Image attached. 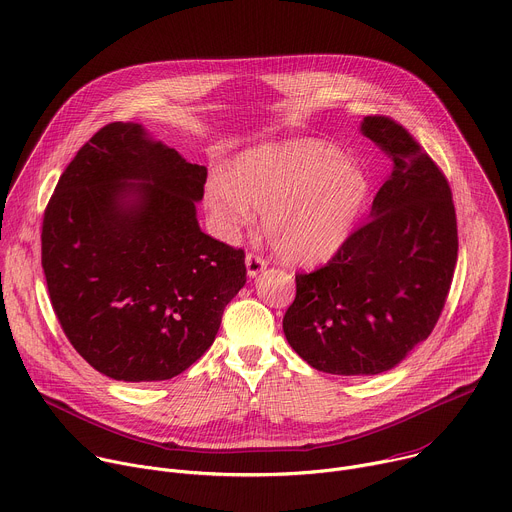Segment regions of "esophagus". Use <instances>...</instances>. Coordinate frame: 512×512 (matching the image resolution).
<instances>
[{
  "mask_svg": "<svg viewBox=\"0 0 512 512\" xmlns=\"http://www.w3.org/2000/svg\"><path fill=\"white\" fill-rule=\"evenodd\" d=\"M245 265H247V275L249 277H257L263 269H267V261L255 253H249L245 257Z\"/></svg>",
  "mask_w": 512,
  "mask_h": 512,
  "instance_id": "obj_1",
  "label": "esophagus"
}]
</instances>
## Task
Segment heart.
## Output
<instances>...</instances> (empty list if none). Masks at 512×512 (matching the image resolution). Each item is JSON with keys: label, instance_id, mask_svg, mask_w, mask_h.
Here are the masks:
<instances>
[{"label": "heart", "instance_id": "1", "mask_svg": "<svg viewBox=\"0 0 512 512\" xmlns=\"http://www.w3.org/2000/svg\"><path fill=\"white\" fill-rule=\"evenodd\" d=\"M369 176L316 139L267 143L243 152L231 176L212 174L204 200L233 237L263 212L271 249L291 265L330 259L350 237L369 198Z\"/></svg>", "mask_w": 512, "mask_h": 512}]
</instances>
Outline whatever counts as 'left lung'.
<instances>
[{
  "label": "left lung",
  "mask_w": 512,
  "mask_h": 512,
  "mask_svg": "<svg viewBox=\"0 0 512 512\" xmlns=\"http://www.w3.org/2000/svg\"><path fill=\"white\" fill-rule=\"evenodd\" d=\"M364 137L393 172L369 223L328 265L296 275L283 332L310 367L330 375L391 371L440 318L458 261L452 190L409 131L389 117H364Z\"/></svg>",
  "instance_id": "1"
}]
</instances>
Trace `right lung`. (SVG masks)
I'll list each match as a JSON object with an SVG mask.
<instances>
[{
    "instance_id": "1",
    "label": "right lung",
    "mask_w": 512,
    "mask_h": 512,
    "mask_svg": "<svg viewBox=\"0 0 512 512\" xmlns=\"http://www.w3.org/2000/svg\"><path fill=\"white\" fill-rule=\"evenodd\" d=\"M206 168L141 123L99 129L62 172L42 269L75 350L125 383L166 381L214 342L247 281L245 253L200 231Z\"/></svg>"
}]
</instances>
